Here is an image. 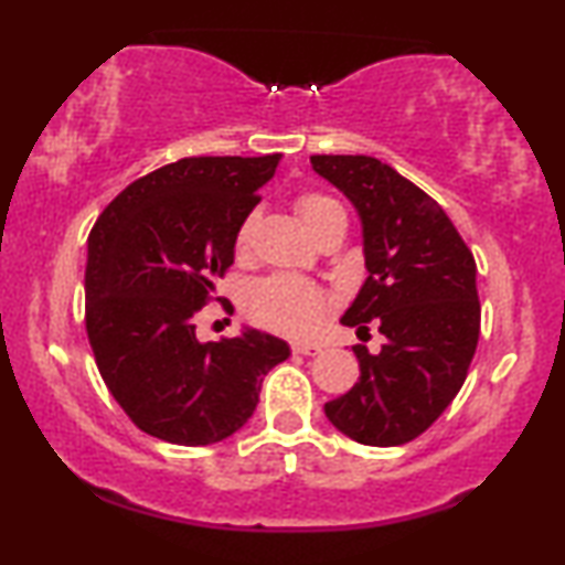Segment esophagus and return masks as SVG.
<instances>
[{
	"instance_id": "obj_1",
	"label": "esophagus",
	"mask_w": 565,
	"mask_h": 565,
	"mask_svg": "<svg viewBox=\"0 0 565 565\" xmlns=\"http://www.w3.org/2000/svg\"><path fill=\"white\" fill-rule=\"evenodd\" d=\"M292 352L296 354H306V358H316V354H321V347L319 344H292Z\"/></svg>"
}]
</instances>
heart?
Returning <instances> with one entry per match:
<instances>
[{
  "label": "heart",
  "instance_id": "obj_1",
  "mask_svg": "<svg viewBox=\"0 0 565 565\" xmlns=\"http://www.w3.org/2000/svg\"><path fill=\"white\" fill-rule=\"evenodd\" d=\"M296 211L308 228V234H316L323 221L331 213L339 211V205L331 198L323 195H300L296 200ZM254 226L257 215H246L242 226L236 231L234 249L238 257H244L252 246ZM329 311V296L313 282L298 280V277H269L259 282L249 296V313L252 319L262 323L269 331H277L282 337L306 339L311 337L323 316Z\"/></svg>",
  "mask_w": 565,
  "mask_h": 565
}]
</instances>
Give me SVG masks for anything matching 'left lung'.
<instances>
[{
  "label": "left lung",
  "instance_id": "left-lung-1",
  "mask_svg": "<svg viewBox=\"0 0 565 565\" xmlns=\"http://www.w3.org/2000/svg\"><path fill=\"white\" fill-rule=\"evenodd\" d=\"M362 223L367 277L339 321L358 334L375 321L381 352L354 347L360 381L323 406L354 443H412L466 383L481 331L476 259L427 192L373 157H311Z\"/></svg>",
  "mask_w": 565,
  "mask_h": 565
}]
</instances>
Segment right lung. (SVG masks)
I'll list each match as a JSON object with an SVG mask.
<instances>
[{
  "label": "right lung",
  "instance_id": "right-lung-1",
  "mask_svg": "<svg viewBox=\"0 0 565 565\" xmlns=\"http://www.w3.org/2000/svg\"><path fill=\"white\" fill-rule=\"evenodd\" d=\"M280 153L192 157L128 184L87 242V337L113 398L146 435L172 445L221 443L254 414L262 377L290 358L244 327L200 342L195 313L234 265L242 221Z\"/></svg>",
  "mask_w": 565,
  "mask_h": 565
}]
</instances>
